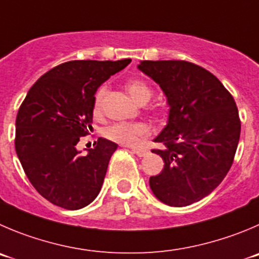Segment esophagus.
Wrapping results in <instances>:
<instances>
[{"label": "esophagus", "instance_id": "34e87169", "mask_svg": "<svg viewBox=\"0 0 259 259\" xmlns=\"http://www.w3.org/2000/svg\"><path fill=\"white\" fill-rule=\"evenodd\" d=\"M132 151H134V154H136L137 156H140V157H144L149 154V151H147V150L137 149V147H132Z\"/></svg>", "mask_w": 259, "mask_h": 259}]
</instances>
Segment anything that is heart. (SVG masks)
<instances>
[{
  "mask_svg": "<svg viewBox=\"0 0 259 259\" xmlns=\"http://www.w3.org/2000/svg\"><path fill=\"white\" fill-rule=\"evenodd\" d=\"M128 94L131 95L132 99L137 103H141L144 100H149L151 98V89L142 82L141 80H130L125 85ZM107 93V88L102 86L97 91L94 100V110L98 112L102 107L103 98ZM149 135V127L144 123H115L109 125L105 130V136L108 139L113 140L115 142H119L122 145H136L141 137Z\"/></svg>",
  "mask_w": 259,
  "mask_h": 259,
  "instance_id": "obj_1",
  "label": "heart"
}]
</instances>
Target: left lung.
<instances>
[{
  "label": "left lung",
  "instance_id": "1",
  "mask_svg": "<svg viewBox=\"0 0 259 259\" xmlns=\"http://www.w3.org/2000/svg\"><path fill=\"white\" fill-rule=\"evenodd\" d=\"M141 72L160 86L169 107L168 122L154 139L164 160L150 177L159 201L189 206L208 196L228 174L240 137L234 98L216 76L186 61H141Z\"/></svg>",
  "mask_w": 259,
  "mask_h": 259
}]
</instances>
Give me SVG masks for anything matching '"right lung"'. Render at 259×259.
<instances>
[{
    "mask_svg": "<svg viewBox=\"0 0 259 259\" xmlns=\"http://www.w3.org/2000/svg\"><path fill=\"white\" fill-rule=\"evenodd\" d=\"M131 63L70 61L44 73L28 91L16 117L15 149L26 177L53 205L78 210L102 189L110 156L118 145L99 137L81 155L80 137L93 130L95 93Z\"/></svg>",
    "mask_w": 259,
    "mask_h": 259,
    "instance_id": "1",
    "label": "right lung"
}]
</instances>
